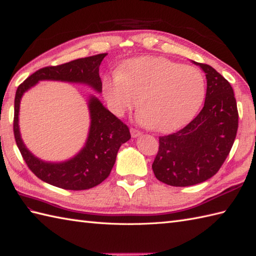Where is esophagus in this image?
Here are the masks:
<instances>
[{
    "label": "esophagus",
    "mask_w": 256,
    "mask_h": 256,
    "mask_svg": "<svg viewBox=\"0 0 256 256\" xmlns=\"http://www.w3.org/2000/svg\"><path fill=\"white\" fill-rule=\"evenodd\" d=\"M140 135H142V133H140V131H138V130L131 128V136H132L133 138H136L140 136Z\"/></svg>",
    "instance_id": "obj_1"
}]
</instances>
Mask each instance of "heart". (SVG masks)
Returning a JSON list of instances; mask_svg holds the SVG:
<instances>
[{
  "mask_svg": "<svg viewBox=\"0 0 256 256\" xmlns=\"http://www.w3.org/2000/svg\"><path fill=\"white\" fill-rule=\"evenodd\" d=\"M103 96L116 116L138 104V121L157 132H172L198 112L204 98V79L197 68L162 57L132 59L103 80Z\"/></svg>",
  "mask_w": 256,
  "mask_h": 256,
  "instance_id": "heart-1",
  "label": "heart"
}]
</instances>
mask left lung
<instances>
[{"label":"left lung","instance_id":"obj_1","mask_svg":"<svg viewBox=\"0 0 256 256\" xmlns=\"http://www.w3.org/2000/svg\"><path fill=\"white\" fill-rule=\"evenodd\" d=\"M206 74L202 110L180 131L160 138L152 165L160 182L176 187L197 184L216 175L229 155L238 131L231 84L209 64L192 62Z\"/></svg>","mask_w":256,"mask_h":256}]
</instances>
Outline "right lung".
Masks as SVG:
<instances>
[{
	"label": "right lung",
	"instance_id": "obj_1",
	"mask_svg": "<svg viewBox=\"0 0 256 256\" xmlns=\"http://www.w3.org/2000/svg\"><path fill=\"white\" fill-rule=\"evenodd\" d=\"M108 54L76 59L55 67H45L30 76L16 90L14 101V136L18 148L30 170L52 186L67 190H84L96 187L110 175L120 146L131 138L128 128L112 114L94 94L86 99L90 126L84 148L64 162H46L26 148L20 131V106L26 91L40 81L52 80L80 84L102 92L99 67Z\"/></svg>",
	"mask_w": 256,
	"mask_h": 256
}]
</instances>
